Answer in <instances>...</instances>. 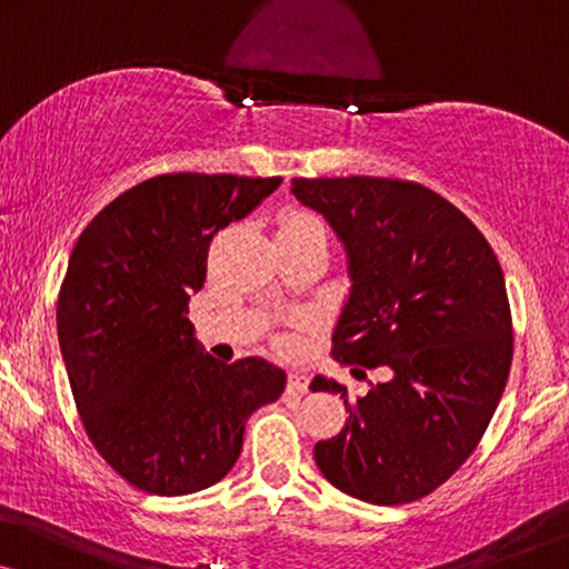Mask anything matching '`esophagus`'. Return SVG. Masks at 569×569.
Masks as SVG:
<instances>
[{
    "instance_id": "34e87169",
    "label": "esophagus",
    "mask_w": 569,
    "mask_h": 569,
    "mask_svg": "<svg viewBox=\"0 0 569 569\" xmlns=\"http://www.w3.org/2000/svg\"><path fill=\"white\" fill-rule=\"evenodd\" d=\"M287 393L292 396L308 393V378L302 376V372H290V378H287Z\"/></svg>"
}]
</instances>
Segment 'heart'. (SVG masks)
Here are the masks:
<instances>
[{"instance_id": "heart-1", "label": "heart", "mask_w": 569, "mask_h": 569, "mask_svg": "<svg viewBox=\"0 0 569 569\" xmlns=\"http://www.w3.org/2000/svg\"><path fill=\"white\" fill-rule=\"evenodd\" d=\"M279 230H323V224L316 214L300 212V209H298V212L284 214V220H282V224H279Z\"/></svg>"}]
</instances>
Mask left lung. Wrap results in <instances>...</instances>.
<instances>
[{
    "instance_id": "8db88e82",
    "label": "left lung",
    "mask_w": 569,
    "mask_h": 569,
    "mask_svg": "<svg viewBox=\"0 0 569 569\" xmlns=\"http://www.w3.org/2000/svg\"><path fill=\"white\" fill-rule=\"evenodd\" d=\"M347 251L352 290L331 337L341 365L391 368L349 419L318 440L333 487L372 505L435 492L479 446L508 383L512 318L500 261L477 224L440 193L399 178H292ZM362 372V370H352Z\"/></svg>"
}]
</instances>
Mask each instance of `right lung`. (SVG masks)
I'll return each instance as SVG.
<instances>
[{
  "label": "right lung",
  "mask_w": 569,
  "mask_h": 569,
  "mask_svg": "<svg viewBox=\"0 0 569 569\" xmlns=\"http://www.w3.org/2000/svg\"><path fill=\"white\" fill-rule=\"evenodd\" d=\"M282 178L166 173L100 209L77 240L57 329L88 438L131 487L191 495L236 466L248 417L284 391V370L201 352L189 321L212 238Z\"/></svg>",
  "instance_id": "1"
}]
</instances>
